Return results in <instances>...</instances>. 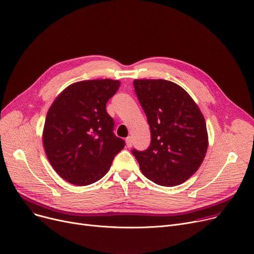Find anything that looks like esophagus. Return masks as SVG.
Instances as JSON below:
<instances>
[{"label": "esophagus", "instance_id": "obj_1", "mask_svg": "<svg viewBox=\"0 0 254 254\" xmlns=\"http://www.w3.org/2000/svg\"><path fill=\"white\" fill-rule=\"evenodd\" d=\"M126 142H127V147H131L132 145V138L130 136H128L127 139H126Z\"/></svg>", "mask_w": 254, "mask_h": 254}]
</instances>
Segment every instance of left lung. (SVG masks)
I'll use <instances>...</instances> for the list:
<instances>
[{
    "label": "left lung",
    "mask_w": 254,
    "mask_h": 254,
    "mask_svg": "<svg viewBox=\"0 0 254 254\" xmlns=\"http://www.w3.org/2000/svg\"><path fill=\"white\" fill-rule=\"evenodd\" d=\"M135 92L148 120L149 147L132 149L144 176L162 186L191 177L208 148L204 116L190 96L168 80H134Z\"/></svg>",
    "instance_id": "8db88e82"
}]
</instances>
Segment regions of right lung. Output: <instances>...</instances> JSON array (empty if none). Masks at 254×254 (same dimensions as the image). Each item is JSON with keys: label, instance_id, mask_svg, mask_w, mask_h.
<instances>
[{"label": "right lung", "instance_id": "right-lung-1", "mask_svg": "<svg viewBox=\"0 0 254 254\" xmlns=\"http://www.w3.org/2000/svg\"><path fill=\"white\" fill-rule=\"evenodd\" d=\"M118 80H87L66 87L48 110L43 144L48 161L68 182L85 186L109 171L126 142L115 136L106 104L118 90Z\"/></svg>", "mask_w": 254, "mask_h": 254}]
</instances>
